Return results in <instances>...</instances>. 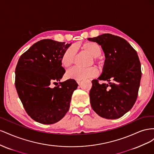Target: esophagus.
<instances>
[{
	"label": "esophagus",
	"instance_id": "1",
	"mask_svg": "<svg viewBox=\"0 0 154 154\" xmlns=\"http://www.w3.org/2000/svg\"><path fill=\"white\" fill-rule=\"evenodd\" d=\"M81 82H82L81 80H76V82H77L78 84H80V83H81Z\"/></svg>",
	"mask_w": 154,
	"mask_h": 154
}]
</instances>
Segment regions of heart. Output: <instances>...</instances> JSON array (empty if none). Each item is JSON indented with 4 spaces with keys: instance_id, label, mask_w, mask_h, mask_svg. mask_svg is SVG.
Segmentation results:
<instances>
[{
    "instance_id": "heart-1",
    "label": "heart",
    "mask_w": 154,
    "mask_h": 154,
    "mask_svg": "<svg viewBox=\"0 0 154 154\" xmlns=\"http://www.w3.org/2000/svg\"><path fill=\"white\" fill-rule=\"evenodd\" d=\"M82 49L88 53L93 58V62L97 63L100 66L102 64V61L97 57L101 54L102 50L100 46L93 42H87L83 44L82 46ZM76 51L73 46L67 48L64 51L61 58V62L64 67H69L74 63L75 58ZM92 62H91V63ZM97 74V70L94 67H91L86 69L80 67H73L69 69L66 73V76L68 78L74 79V80H82L87 78L95 76Z\"/></svg>"
}]
</instances>
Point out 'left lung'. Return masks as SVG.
Wrapping results in <instances>:
<instances>
[{"label": "left lung", "instance_id": "8db88e82", "mask_svg": "<svg viewBox=\"0 0 154 154\" xmlns=\"http://www.w3.org/2000/svg\"><path fill=\"white\" fill-rule=\"evenodd\" d=\"M101 45L105 60L97 79L109 83L100 85L92 81L90 101L92 109L101 117L118 119L132 108L137 100L141 78L137 53L127 40L112 34L88 38Z\"/></svg>", "mask_w": 154, "mask_h": 154}]
</instances>
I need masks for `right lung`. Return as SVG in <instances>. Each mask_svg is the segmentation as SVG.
Segmentation results:
<instances>
[{
  "label": "right lung",
  "mask_w": 154,
  "mask_h": 154,
  "mask_svg": "<svg viewBox=\"0 0 154 154\" xmlns=\"http://www.w3.org/2000/svg\"><path fill=\"white\" fill-rule=\"evenodd\" d=\"M71 44L51 39L34 44L22 54L15 69V87L30 117L42 124H53L68 112L78 85L73 79L61 82L66 71L61 58ZM57 83L52 87V83Z\"/></svg>",
  "instance_id": "obj_1"
}]
</instances>
